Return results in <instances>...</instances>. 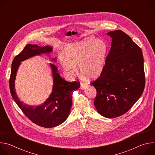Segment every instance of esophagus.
Listing matches in <instances>:
<instances>
[{
	"instance_id": "obj_1",
	"label": "esophagus",
	"mask_w": 155,
	"mask_h": 155,
	"mask_svg": "<svg viewBox=\"0 0 155 155\" xmlns=\"http://www.w3.org/2000/svg\"><path fill=\"white\" fill-rule=\"evenodd\" d=\"M86 84L85 83H81V84H80V89H81V90L84 89V88L86 87Z\"/></svg>"
}]
</instances>
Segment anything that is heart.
<instances>
[{
	"instance_id": "obj_1",
	"label": "heart",
	"mask_w": 155,
	"mask_h": 155,
	"mask_svg": "<svg viewBox=\"0 0 155 155\" xmlns=\"http://www.w3.org/2000/svg\"><path fill=\"white\" fill-rule=\"evenodd\" d=\"M107 46L102 41L90 38L72 43L65 49V58L60 59L62 68L70 75H74L78 64L81 72L89 77L97 76L103 70L107 54Z\"/></svg>"
}]
</instances>
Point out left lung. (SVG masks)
Listing matches in <instances>:
<instances>
[{"label": "left lung", "mask_w": 155, "mask_h": 155, "mask_svg": "<svg viewBox=\"0 0 155 155\" xmlns=\"http://www.w3.org/2000/svg\"><path fill=\"white\" fill-rule=\"evenodd\" d=\"M112 38L100 76L91 84L97 91L94 105L103 117H120L134 105L145 84L141 48L121 30L109 32Z\"/></svg>", "instance_id": "obj_1"}]
</instances>
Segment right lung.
<instances>
[{
    "label": "right lung",
    "mask_w": 155,
    "mask_h": 155,
    "mask_svg": "<svg viewBox=\"0 0 155 155\" xmlns=\"http://www.w3.org/2000/svg\"><path fill=\"white\" fill-rule=\"evenodd\" d=\"M52 48L49 46L39 47L28 44L13 59L9 80L10 93L14 101L23 114L32 123L47 128L53 127L62 124L67 119L72 104V93L80 86L78 81L69 82L61 77L57 68L51 64L53 69L54 85L49 98L41 105L31 107L22 103L16 95L15 80L20 62L41 53H50ZM54 61L55 59H53Z\"/></svg>",
    "instance_id": "right-lung-1"
}]
</instances>
